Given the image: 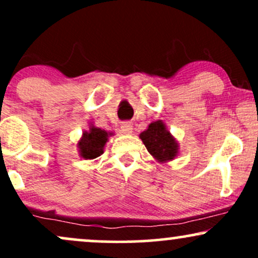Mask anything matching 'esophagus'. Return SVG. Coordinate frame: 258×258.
<instances>
[{
  "label": "esophagus",
  "mask_w": 258,
  "mask_h": 258,
  "mask_svg": "<svg viewBox=\"0 0 258 258\" xmlns=\"http://www.w3.org/2000/svg\"><path fill=\"white\" fill-rule=\"evenodd\" d=\"M120 128L121 131H122V133H125V135H132L133 132V127L131 122H122L121 123Z\"/></svg>",
  "instance_id": "34e87169"
}]
</instances>
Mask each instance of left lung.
Listing matches in <instances>:
<instances>
[{
	"label": "left lung",
	"mask_w": 258,
	"mask_h": 258,
	"mask_svg": "<svg viewBox=\"0 0 258 258\" xmlns=\"http://www.w3.org/2000/svg\"><path fill=\"white\" fill-rule=\"evenodd\" d=\"M147 150L155 161L166 164L178 156L179 144L162 120L153 121L139 135Z\"/></svg>",
	"instance_id": "1"
}]
</instances>
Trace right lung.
<instances>
[{
    "label": "right lung",
    "mask_w": 258,
    "mask_h": 258,
    "mask_svg": "<svg viewBox=\"0 0 258 258\" xmlns=\"http://www.w3.org/2000/svg\"><path fill=\"white\" fill-rule=\"evenodd\" d=\"M114 136V133L105 131L94 126L93 122H90L88 130L82 132V136L78 141L79 155L85 160H93L104 153L105 144L108 143L109 137Z\"/></svg>",
    "instance_id": "right-lung-1"
}]
</instances>
